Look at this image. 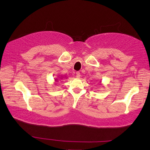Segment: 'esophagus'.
Masks as SVG:
<instances>
[{
  "label": "esophagus",
  "instance_id": "esophagus-1",
  "mask_svg": "<svg viewBox=\"0 0 150 150\" xmlns=\"http://www.w3.org/2000/svg\"><path fill=\"white\" fill-rule=\"evenodd\" d=\"M76 78H80V72H76Z\"/></svg>",
  "mask_w": 150,
  "mask_h": 150
}]
</instances>
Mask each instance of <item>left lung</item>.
<instances>
[{
    "label": "left lung",
    "mask_w": 150,
    "mask_h": 150,
    "mask_svg": "<svg viewBox=\"0 0 150 150\" xmlns=\"http://www.w3.org/2000/svg\"><path fill=\"white\" fill-rule=\"evenodd\" d=\"M100 82H101V81H100Z\"/></svg>",
    "instance_id": "8db88e82"
}]
</instances>
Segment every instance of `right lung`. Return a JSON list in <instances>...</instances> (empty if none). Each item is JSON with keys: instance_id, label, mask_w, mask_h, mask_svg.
Returning <instances> with one entry per match:
<instances>
[{"instance_id": "add662e5", "label": "right lung", "mask_w": 150, "mask_h": 150, "mask_svg": "<svg viewBox=\"0 0 150 150\" xmlns=\"http://www.w3.org/2000/svg\"><path fill=\"white\" fill-rule=\"evenodd\" d=\"M65 78H66V76H64V77H63V76H60V77H58L57 78H56V79L54 80V83L55 84H57L56 83H57V82H59V81H60V80H63V78H64L65 79Z\"/></svg>"}]
</instances>
